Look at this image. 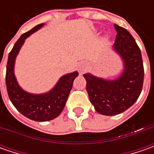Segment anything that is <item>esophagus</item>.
Returning a JSON list of instances; mask_svg holds the SVG:
<instances>
[{"label": "esophagus", "instance_id": "1", "mask_svg": "<svg viewBox=\"0 0 154 154\" xmlns=\"http://www.w3.org/2000/svg\"><path fill=\"white\" fill-rule=\"evenodd\" d=\"M87 68H88V64L86 62H82V63H80L79 70H80V73H83L86 69H87Z\"/></svg>", "mask_w": 154, "mask_h": 154}]
</instances>
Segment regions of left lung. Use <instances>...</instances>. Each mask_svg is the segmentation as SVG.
<instances>
[{"mask_svg": "<svg viewBox=\"0 0 154 154\" xmlns=\"http://www.w3.org/2000/svg\"><path fill=\"white\" fill-rule=\"evenodd\" d=\"M116 31L112 49L121 57L123 69L113 80L97 77L90 73L83 76L86 91L95 110L104 116H115L125 111L138 99L142 90L144 68L140 50L125 28L115 24Z\"/></svg>", "mask_w": 154, "mask_h": 154, "instance_id": "1", "label": "left lung"}]
</instances>
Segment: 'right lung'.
Segmentation results:
<instances>
[{"label":"right lung","instance_id":"obj_1","mask_svg":"<svg viewBox=\"0 0 154 154\" xmlns=\"http://www.w3.org/2000/svg\"><path fill=\"white\" fill-rule=\"evenodd\" d=\"M44 26V23L38 25L31 31L21 35L9 53L6 74L7 90L12 103L22 115L37 122L51 121L62 113L72 89L73 82L79 74L77 71H74L62 75L51 90L40 94L26 92L19 85L14 74L16 57L26 39Z\"/></svg>","mask_w":154,"mask_h":154}]
</instances>
